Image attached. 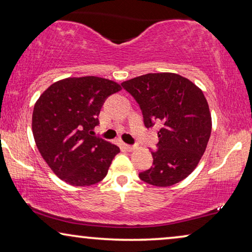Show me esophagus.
Masks as SVG:
<instances>
[{"instance_id":"esophagus-1","label":"esophagus","mask_w":252,"mask_h":252,"mask_svg":"<svg viewBox=\"0 0 252 252\" xmlns=\"http://www.w3.org/2000/svg\"><path fill=\"white\" fill-rule=\"evenodd\" d=\"M125 148H126V150H128V151H132L135 149V147L130 146V144H125Z\"/></svg>"}]
</instances>
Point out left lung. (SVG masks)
<instances>
[{
  "label": "left lung",
  "mask_w": 252,
  "mask_h": 252,
  "mask_svg": "<svg viewBox=\"0 0 252 252\" xmlns=\"http://www.w3.org/2000/svg\"><path fill=\"white\" fill-rule=\"evenodd\" d=\"M122 87L139 104L147 128L159 126L154 161L140 179L157 187L175 185L194 171L211 135V115L204 94L175 73H148Z\"/></svg>",
  "instance_id": "obj_1"
}]
</instances>
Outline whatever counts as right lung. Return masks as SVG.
Wrapping results in <instances>:
<instances>
[{
    "label": "right lung",
    "instance_id": "obj_1",
    "mask_svg": "<svg viewBox=\"0 0 252 252\" xmlns=\"http://www.w3.org/2000/svg\"><path fill=\"white\" fill-rule=\"evenodd\" d=\"M122 87L98 77L67 78L37 99L33 136L41 156L62 180L82 187L105 178L119 147L94 135L105 99Z\"/></svg>",
    "mask_w": 252,
    "mask_h": 252
}]
</instances>
